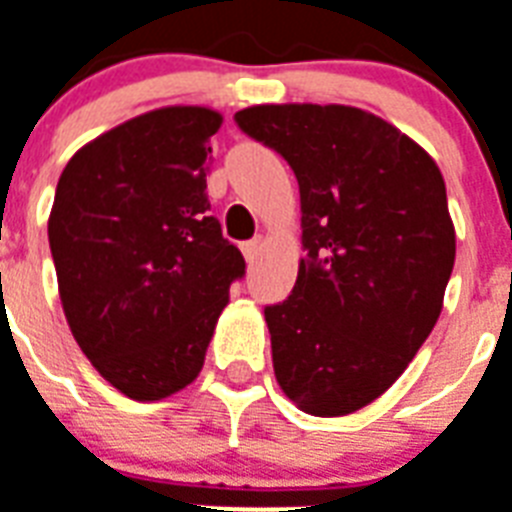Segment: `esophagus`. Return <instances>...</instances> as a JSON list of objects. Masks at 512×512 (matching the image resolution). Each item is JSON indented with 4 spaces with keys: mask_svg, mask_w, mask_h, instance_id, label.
I'll return each instance as SVG.
<instances>
[{
    "mask_svg": "<svg viewBox=\"0 0 512 512\" xmlns=\"http://www.w3.org/2000/svg\"><path fill=\"white\" fill-rule=\"evenodd\" d=\"M260 249H263V242H260V239H255V242L242 244L244 260H247L249 265H255V263H257V257H260Z\"/></svg>",
    "mask_w": 512,
    "mask_h": 512,
    "instance_id": "obj_1",
    "label": "esophagus"
}]
</instances>
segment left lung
I'll return each mask as SVG.
<instances>
[{"mask_svg":"<svg viewBox=\"0 0 512 512\" xmlns=\"http://www.w3.org/2000/svg\"><path fill=\"white\" fill-rule=\"evenodd\" d=\"M236 123L299 184L305 257L289 299L265 307L278 386L302 413H355L405 373L442 313L455 265L442 170L360 107L252 105Z\"/></svg>","mask_w":512,"mask_h":512,"instance_id":"left-lung-1","label":"left lung"}]
</instances>
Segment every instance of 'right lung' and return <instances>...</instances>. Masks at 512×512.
Instances as JSON below:
<instances>
[{"label": "right lung", "mask_w": 512, "mask_h": 512, "mask_svg": "<svg viewBox=\"0 0 512 512\" xmlns=\"http://www.w3.org/2000/svg\"><path fill=\"white\" fill-rule=\"evenodd\" d=\"M223 115L168 105L83 144L49 213L62 313L99 376L136 402L199 376L244 257L207 215Z\"/></svg>", "instance_id": "right-lung-1"}]
</instances>
